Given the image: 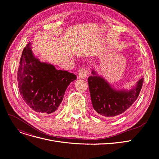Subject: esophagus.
<instances>
[{"mask_svg": "<svg viewBox=\"0 0 159 159\" xmlns=\"http://www.w3.org/2000/svg\"><path fill=\"white\" fill-rule=\"evenodd\" d=\"M79 77L80 79H85L87 77V70L86 67H82L79 70L78 72Z\"/></svg>", "mask_w": 159, "mask_h": 159, "instance_id": "1", "label": "esophagus"}]
</instances>
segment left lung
<instances>
[{"label":"left lung","instance_id":"8db88e82","mask_svg":"<svg viewBox=\"0 0 159 159\" xmlns=\"http://www.w3.org/2000/svg\"><path fill=\"white\" fill-rule=\"evenodd\" d=\"M88 81L94 110L106 117H113L126 111L138 98L144 82L142 78L130 91H116L95 71Z\"/></svg>","mask_w":159,"mask_h":159}]
</instances>
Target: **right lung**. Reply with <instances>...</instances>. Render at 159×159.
<instances>
[{
	"mask_svg": "<svg viewBox=\"0 0 159 159\" xmlns=\"http://www.w3.org/2000/svg\"><path fill=\"white\" fill-rule=\"evenodd\" d=\"M28 44L23 49L17 72L20 94L24 103L37 113L50 114L58 110L65 91L77 76L40 62Z\"/></svg>",
	"mask_w": 159,
	"mask_h": 159,
	"instance_id": "add662e5",
	"label": "right lung"
}]
</instances>
